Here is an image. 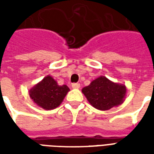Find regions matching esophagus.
I'll use <instances>...</instances> for the list:
<instances>
[{
  "label": "esophagus",
  "mask_w": 154,
  "mask_h": 154,
  "mask_svg": "<svg viewBox=\"0 0 154 154\" xmlns=\"http://www.w3.org/2000/svg\"><path fill=\"white\" fill-rule=\"evenodd\" d=\"M72 87L73 89H78V88H80V84L79 83H72Z\"/></svg>",
  "instance_id": "34e87169"
}]
</instances>
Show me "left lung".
Masks as SVG:
<instances>
[{
  "instance_id": "8db88e82",
  "label": "left lung",
  "mask_w": 154,
  "mask_h": 154,
  "mask_svg": "<svg viewBox=\"0 0 154 154\" xmlns=\"http://www.w3.org/2000/svg\"><path fill=\"white\" fill-rule=\"evenodd\" d=\"M82 91L94 108L108 110L125 101L127 89L124 84L116 83L107 77L100 76L89 86L83 87Z\"/></svg>"
}]
</instances>
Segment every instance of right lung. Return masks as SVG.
<instances>
[{
  "instance_id": "add662e5",
  "label": "right lung",
  "mask_w": 154,
  "mask_h": 154,
  "mask_svg": "<svg viewBox=\"0 0 154 154\" xmlns=\"http://www.w3.org/2000/svg\"><path fill=\"white\" fill-rule=\"evenodd\" d=\"M69 91L67 85L59 86L53 77L48 75L29 89V94L38 106L49 110L59 106Z\"/></svg>"
}]
</instances>
